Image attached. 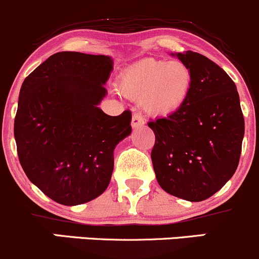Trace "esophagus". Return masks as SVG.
<instances>
[{"label":"esophagus","instance_id":"1","mask_svg":"<svg viewBox=\"0 0 259 259\" xmlns=\"http://www.w3.org/2000/svg\"><path fill=\"white\" fill-rule=\"evenodd\" d=\"M145 124V120L143 118V115L140 114V113H134L133 114V118H132V126L136 129V127L141 126V125Z\"/></svg>","mask_w":259,"mask_h":259}]
</instances>
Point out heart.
<instances>
[{
	"instance_id": "1",
	"label": "heart",
	"mask_w": 259,
	"mask_h": 259,
	"mask_svg": "<svg viewBox=\"0 0 259 259\" xmlns=\"http://www.w3.org/2000/svg\"><path fill=\"white\" fill-rule=\"evenodd\" d=\"M192 81L190 69L183 62L145 59L125 70L120 87L129 97L143 99L149 113L167 115L183 106Z\"/></svg>"
}]
</instances>
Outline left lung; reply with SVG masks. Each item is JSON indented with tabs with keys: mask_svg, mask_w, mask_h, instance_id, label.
Segmentation results:
<instances>
[{
	"mask_svg": "<svg viewBox=\"0 0 259 259\" xmlns=\"http://www.w3.org/2000/svg\"><path fill=\"white\" fill-rule=\"evenodd\" d=\"M192 72V88L180 109L147 123L155 133L151 151L158 184L188 201L214 195L240 161L245 119L231 77L194 51L173 54Z\"/></svg>",
	"mask_w": 259,
	"mask_h": 259,
	"instance_id": "left-lung-1",
	"label": "left lung"
}]
</instances>
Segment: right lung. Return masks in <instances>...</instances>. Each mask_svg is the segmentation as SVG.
<instances>
[{"mask_svg":"<svg viewBox=\"0 0 259 259\" xmlns=\"http://www.w3.org/2000/svg\"><path fill=\"white\" fill-rule=\"evenodd\" d=\"M112 58L76 51L51 55L25 77L14 118L21 166L33 184L62 205L107 189L114 149L132 133V112L106 114L98 104Z\"/></svg>","mask_w":259,"mask_h":259,"instance_id":"right-lung-1","label":"right lung"}]
</instances>
